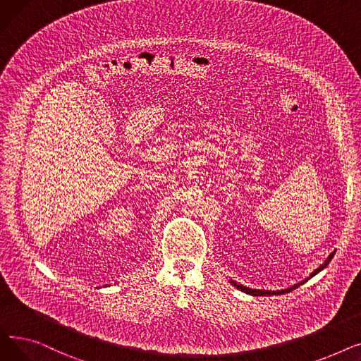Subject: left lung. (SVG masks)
Instances as JSON below:
<instances>
[{
    "label": "left lung",
    "instance_id": "left-lung-1",
    "mask_svg": "<svg viewBox=\"0 0 361 361\" xmlns=\"http://www.w3.org/2000/svg\"><path fill=\"white\" fill-rule=\"evenodd\" d=\"M334 255H335V252H332V253L328 256V259H326L324 263H322L317 269H314V271L310 274V276H309V278H306L305 281H301V282L294 283V286H291V287H288V288H286V290H276V291H271V290H256V288L244 287V286H241V283H238V282H235V281H231V283H233V286H234L237 290H240V291H243V293H245V294H250V295H279V294H287V293H290V291L295 290L297 287L302 286V283H305L307 279L313 278V276H314V275H317L320 271H324V269L328 267V264H329V262L332 260Z\"/></svg>",
    "mask_w": 361,
    "mask_h": 361
}]
</instances>
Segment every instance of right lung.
Listing matches in <instances>:
<instances>
[{
	"label": "right lung",
	"instance_id": "1",
	"mask_svg": "<svg viewBox=\"0 0 361 361\" xmlns=\"http://www.w3.org/2000/svg\"><path fill=\"white\" fill-rule=\"evenodd\" d=\"M105 287H109V286H105Z\"/></svg>",
	"mask_w": 361,
	"mask_h": 361
}]
</instances>
